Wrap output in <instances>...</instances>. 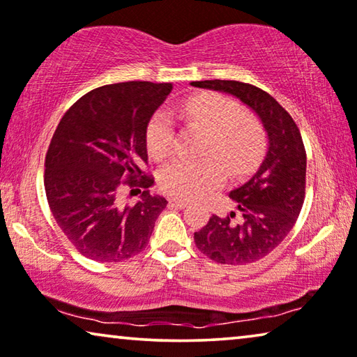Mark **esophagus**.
Here are the masks:
<instances>
[{"label": "esophagus", "mask_w": 357, "mask_h": 357, "mask_svg": "<svg viewBox=\"0 0 357 357\" xmlns=\"http://www.w3.org/2000/svg\"><path fill=\"white\" fill-rule=\"evenodd\" d=\"M169 204H172L173 207H176V208H185V207H188V205H189V200L172 197V199H169Z\"/></svg>", "instance_id": "34e87169"}]
</instances>
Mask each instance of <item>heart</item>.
<instances>
[{
    "label": "heart",
    "instance_id": "obj_1",
    "mask_svg": "<svg viewBox=\"0 0 357 357\" xmlns=\"http://www.w3.org/2000/svg\"><path fill=\"white\" fill-rule=\"evenodd\" d=\"M176 109L189 124L207 130V137L200 149L204 158H174L163 165L158 183L165 192L181 199L200 197L223 183L225 169L233 176H243L262 157V123L252 113L238 112L233 100L220 93H199L183 100ZM173 140V116L167 109H158L145 129L149 155L155 160L167 157Z\"/></svg>",
    "mask_w": 357,
    "mask_h": 357
}]
</instances>
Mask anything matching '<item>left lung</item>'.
<instances>
[{
	"instance_id": "left-lung-1",
	"label": "left lung",
	"mask_w": 357,
	"mask_h": 357,
	"mask_svg": "<svg viewBox=\"0 0 357 357\" xmlns=\"http://www.w3.org/2000/svg\"><path fill=\"white\" fill-rule=\"evenodd\" d=\"M199 89L223 92L252 109L267 132V153L248 183L229 192L238 212L212 215L194 233L200 252L218 264L245 265L265 257L299 217L305 194V150L293 118L272 95L238 80H199Z\"/></svg>"
}]
</instances>
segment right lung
<instances>
[{
    "label": "right lung",
    "instance_id": "1",
    "mask_svg": "<svg viewBox=\"0 0 357 357\" xmlns=\"http://www.w3.org/2000/svg\"><path fill=\"white\" fill-rule=\"evenodd\" d=\"M173 84L119 82L80 97L61 118L45 158L48 205L74 248L97 262H121L145 249L167 199L150 194L145 129ZM127 181H124L123 179ZM126 187L146 190L134 206Z\"/></svg>",
    "mask_w": 357,
    "mask_h": 357
}]
</instances>
